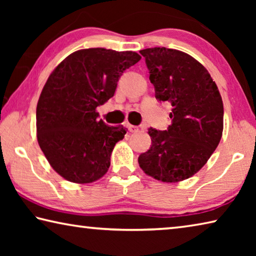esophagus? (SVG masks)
Instances as JSON below:
<instances>
[{
    "label": "esophagus",
    "mask_w": 256,
    "mask_h": 256,
    "mask_svg": "<svg viewBox=\"0 0 256 256\" xmlns=\"http://www.w3.org/2000/svg\"><path fill=\"white\" fill-rule=\"evenodd\" d=\"M126 128L130 132H138V128L136 126V125H131V124H128Z\"/></svg>",
    "instance_id": "obj_1"
}]
</instances>
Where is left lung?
<instances>
[{"label":"left lung","instance_id":"obj_1","mask_svg":"<svg viewBox=\"0 0 256 256\" xmlns=\"http://www.w3.org/2000/svg\"><path fill=\"white\" fill-rule=\"evenodd\" d=\"M146 58L156 98L172 106L164 131L150 128L151 146L138 164L154 178L176 183L193 176L211 157L224 128V105L206 68L184 52L154 47Z\"/></svg>","mask_w":256,"mask_h":256}]
</instances>
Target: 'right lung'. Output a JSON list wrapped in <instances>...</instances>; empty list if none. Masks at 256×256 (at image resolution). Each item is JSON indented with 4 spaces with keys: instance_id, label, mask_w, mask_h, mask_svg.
<instances>
[{
    "instance_id": "1",
    "label": "right lung",
    "mask_w": 256,
    "mask_h": 256,
    "mask_svg": "<svg viewBox=\"0 0 256 256\" xmlns=\"http://www.w3.org/2000/svg\"><path fill=\"white\" fill-rule=\"evenodd\" d=\"M136 52L76 50L52 72L37 104V138L53 170L73 183H92L106 174L116 142L126 130L98 120V106L114 96Z\"/></svg>"
}]
</instances>
